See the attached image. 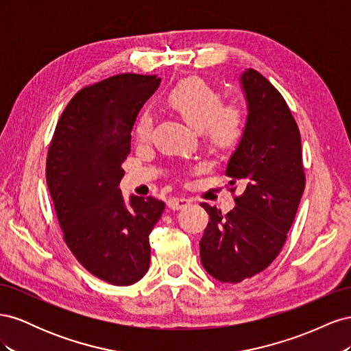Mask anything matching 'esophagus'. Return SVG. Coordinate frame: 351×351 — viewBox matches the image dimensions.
Instances as JSON below:
<instances>
[{
  "label": "esophagus",
  "mask_w": 351,
  "mask_h": 351,
  "mask_svg": "<svg viewBox=\"0 0 351 351\" xmlns=\"http://www.w3.org/2000/svg\"><path fill=\"white\" fill-rule=\"evenodd\" d=\"M190 205V202L187 199H177V197H173L168 200V208L173 209V210H180V209H184Z\"/></svg>",
  "instance_id": "34e87169"
}]
</instances>
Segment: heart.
<instances>
[{"instance_id": "b5f03b06", "label": "heart", "mask_w": 351, "mask_h": 351, "mask_svg": "<svg viewBox=\"0 0 351 351\" xmlns=\"http://www.w3.org/2000/svg\"><path fill=\"white\" fill-rule=\"evenodd\" d=\"M167 102L183 119L199 129L219 149L236 146L246 130V112L239 102L222 104L221 92L199 77L182 80L169 90ZM152 136V117L141 112L134 123V137L145 143Z\"/></svg>"}]
</instances>
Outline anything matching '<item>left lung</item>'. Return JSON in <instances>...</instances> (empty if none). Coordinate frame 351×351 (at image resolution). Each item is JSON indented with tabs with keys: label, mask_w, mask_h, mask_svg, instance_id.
<instances>
[{
	"label": "left lung",
	"mask_w": 351,
	"mask_h": 351,
	"mask_svg": "<svg viewBox=\"0 0 351 351\" xmlns=\"http://www.w3.org/2000/svg\"><path fill=\"white\" fill-rule=\"evenodd\" d=\"M246 130L226 174L231 192L241 184L228 214L202 204L209 215L200 261L221 282H240L267 269L278 256L304 192L300 132L282 95L253 69L243 71Z\"/></svg>",
	"instance_id": "8db88e82"
}]
</instances>
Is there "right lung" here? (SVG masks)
Listing matches in <instances>:
<instances>
[{"instance_id":"1","label":"right lung","mask_w":351,"mask_h":351,"mask_svg":"<svg viewBox=\"0 0 351 351\" xmlns=\"http://www.w3.org/2000/svg\"><path fill=\"white\" fill-rule=\"evenodd\" d=\"M159 83L123 73L80 89L48 149L47 184L64 241L84 269L112 285L134 284L149 269V234L165 208L133 195L125 205L119 187L136 117Z\"/></svg>"}]
</instances>
